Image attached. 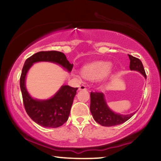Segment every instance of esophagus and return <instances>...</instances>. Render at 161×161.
<instances>
[{
    "mask_svg": "<svg viewBox=\"0 0 161 161\" xmlns=\"http://www.w3.org/2000/svg\"><path fill=\"white\" fill-rule=\"evenodd\" d=\"M80 90H86V86L84 85V84H81V86H80V88H79Z\"/></svg>",
    "mask_w": 161,
    "mask_h": 161,
    "instance_id": "obj_1",
    "label": "esophagus"
}]
</instances>
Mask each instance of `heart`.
I'll return each instance as SVG.
<instances>
[{
    "label": "heart",
    "mask_w": 161,
    "mask_h": 161,
    "mask_svg": "<svg viewBox=\"0 0 161 161\" xmlns=\"http://www.w3.org/2000/svg\"><path fill=\"white\" fill-rule=\"evenodd\" d=\"M111 65L108 62H96L84 67L83 77L89 80H102L110 74Z\"/></svg>",
    "instance_id": "heart-1"
}]
</instances>
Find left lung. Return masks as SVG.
Returning <instances> with one entry per match:
<instances>
[{
    "mask_svg": "<svg viewBox=\"0 0 161 161\" xmlns=\"http://www.w3.org/2000/svg\"><path fill=\"white\" fill-rule=\"evenodd\" d=\"M130 59V69L141 72L146 79V75L142 62L138 58L128 54ZM90 111L94 119L103 126H113L124 123L134 115L132 113L121 115L113 112L106 103L103 94L99 92H92L90 94Z\"/></svg>",
    "mask_w": 161,
    "mask_h": 161,
    "instance_id": "8db88e82",
    "label": "left lung"
}]
</instances>
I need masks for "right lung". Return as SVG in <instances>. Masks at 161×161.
Segmentation results:
<instances>
[{"instance_id":"1","label":"right lung","mask_w":161,"mask_h":161,"mask_svg":"<svg viewBox=\"0 0 161 161\" xmlns=\"http://www.w3.org/2000/svg\"><path fill=\"white\" fill-rule=\"evenodd\" d=\"M52 62L60 64L68 72H71L73 64H70L64 53L58 51H41L26 59L22 69L20 86L23 104L28 116L40 126L58 128L67 121L73 100L78 88L62 86L53 97L47 100L34 99L30 96L25 88V77L28 69L37 62Z\"/></svg>"}]
</instances>
